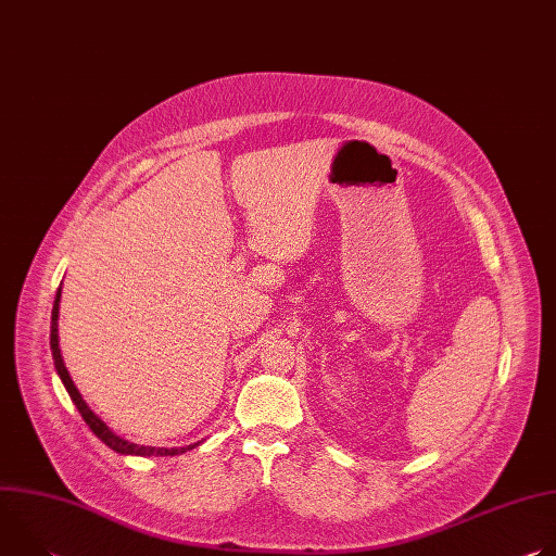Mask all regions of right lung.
<instances>
[{
  "instance_id": "obj_1",
  "label": "right lung",
  "mask_w": 556,
  "mask_h": 556,
  "mask_svg": "<svg viewBox=\"0 0 556 556\" xmlns=\"http://www.w3.org/2000/svg\"><path fill=\"white\" fill-rule=\"evenodd\" d=\"M59 301H61V288L56 290V296H54V305H52V319H50V350H52V358H54V367H56V374L63 382V387L67 389L72 403L76 405L78 414H81V418L86 420V425L92 429V433L105 442L112 451L116 453H123V455H142V457H151V455H180L185 451H191L195 448L200 442L195 444H189V446H178V448H165V446H140V444H134V442H127L123 438H118L114 431H110V427L88 407V403L84 401V395L78 393V389L74 387L65 365H63V356H61V350H59Z\"/></svg>"
}]
</instances>
